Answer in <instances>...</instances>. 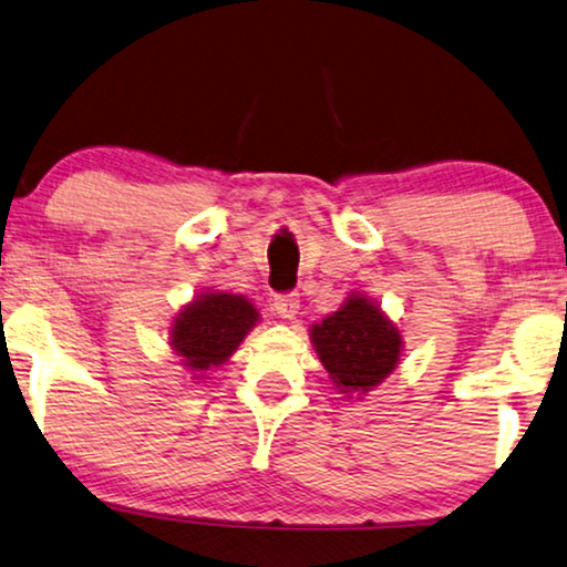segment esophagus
<instances>
[{
	"instance_id": "34e87169",
	"label": "esophagus",
	"mask_w": 567,
	"mask_h": 567,
	"mask_svg": "<svg viewBox=\"0 0 567 567\" xmlns=\"http://www.w3.org/2000/svg\"><path fill=\"white\" fill-rule=\"evenodd\" d=\"M274 311L281 319H293L299 311V293H278L274 297Z\"/></svg>"
}]
</instances>
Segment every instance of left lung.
Wrapping results in <instances>:
<instances>
[{
	"instance_id": "left-lung-1",
	"label": "left lung",
	"mask_w": 567,
	"mask_h": 567,
	"mask_svg": "<svg viewBox=\"0 0 567 567\" xmlns=\"http://www.w3.org/2000/svg\"><path fill=\"white\" fill-rule=\"evenodd\" d=\"M309 334L319 360L342 393H365L379 385L396 368L404 344L396 324L363 293L348 297L334 315L322 319V324H311Z\"/></svg>"
}]
</instances>
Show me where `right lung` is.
I'll use <instances>...</instances> for the list:
<instances>
[{
    "label": "right lung",
    "instance_id": "1",
    "mask_svg": "<svg viewBox=\"0 0 567 567\" xmlns=\"http://www.w3.org/2000/svg\"><path fill=\"white\" fill-rule=\"evenodd\" d=\"M258 322V311L237 293L209 291L178 311L171 327V348L184 365L199 373L223 365Z\"/></svg>",
    "mask_w": 567,
    "mask_h": 567
}]
</instances>
